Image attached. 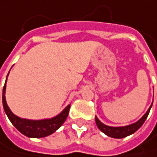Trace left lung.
<instances>
[{
	"mask_svg": "<svg viewBox=\"0 0 157 157\" xmlns=\"http://www.w3.org/2000/svg\"><path fill=\"white\" fill-rule=\"evenodd\" d=\"M153 105V103H152ZM152 105L151 106L149 107V109L147 110V112L143 115V117L140 118L137 122L132 124H129V125H126V126H119V127H113V126H108L105 124H103L96 116H95V123L97 124V127L104 133L105 134L106 136H108L110 137H113V138H124V137H126L132 134H134L135 132H136L142 125L144 123V121L146 120L148 114H149V112L150 109L152 107Z\"/></svg>",
	"mask_w": 157,
	"mask_h": 157,
	"instance_id": "obj_1",
	"label": "left lung"
}]
</instances>
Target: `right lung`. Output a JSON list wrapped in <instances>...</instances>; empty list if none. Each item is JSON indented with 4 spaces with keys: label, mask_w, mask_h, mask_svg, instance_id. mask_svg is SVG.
<instances>
[{
    "label": "right lung",
    "mask_w": 157,
    "mask_h": 157,
    "mask_svg": "<svg viewBox=\"0 0 157 157\" xmlns=\"http://www.w3.org/2000/svg\"><path fill=\"white\" fill-rule=\"evenodd\" d=\"M9 75V74H8ZM8 77V75H7ZM7 81V78H6ZM5 90H6V82L3 86L2 90V105L4 111L12 122V124L15 126V128L21 132L22 135L32 137V138H41L45 137L52 133H54L59 127L62 126V124L64 123L68 116V113L70 110V105H68L62 113H60L58 115L50 118V119H43V120H29V119H23L20 118L15 115L9 108L6 103L5 99Z\"/></svg>",
    "instance_id": "1"
}]
</instances>
